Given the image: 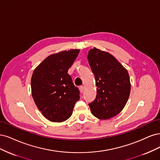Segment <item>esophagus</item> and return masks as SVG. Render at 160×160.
I'll return each mask as SVG.
<instances>
[{
	"label": "esophagus",
	"mask_w": 160,
	"mask_h": 160,
	"mask_svg": "<svg viewBox=\"0 0 160 160\" xmlns=\"http://www.w3.org/2000/svg\"><path fill=\"white\" fill-rule=\"evenodd\" d=\"M79 90H80L81 93H83L84 90V87L83 86H80L79 87Z\"/></svg>",
	"instance_id": "34e87169"
}]
</instances>
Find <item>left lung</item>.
Segmentation results:
<instances>
[{
  "instance_id": "left-lung-1",
  "label": "left lung",
  "mask_w": 160,
  "mask_h": 160,
  "mask_svg": "<svg viewBox=\"0 0 160 160\" xmlns=\"http://www.w3.org/2000/svg\"><path fill=\"white\" fill-rule=\"evenodd\" d=\"M87 58L94 74L97 94L88 104L92 114L101 120L118 115L126 106L131 84L127 70L110 53L94 48Z\"/></svg>"
}]
</instances>
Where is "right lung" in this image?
Here are the masks:
<instances>
[{
    "label": "right lung",
    "mask_w": 160,
    "mask_h": 160,
    "mask_svg": "<svg viewBox=\"0 0 160 160\" xmlns=\"http://www.w3.org/2000/svg\"><path fill=\"white\" fill-rule=\"evenodd\" d=\"M80 50H70L50 55L34 70L32 98L42 115L51 122L68 119L80 99V91L68 74Z\"/></svg>",
    "instance_id": "right-lung-1"
}]
</instances>
